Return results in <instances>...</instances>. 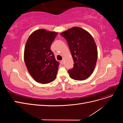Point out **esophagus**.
<instances>
[{
	"label": "esophagus",
	"mask_w": 123,
	"mask_h": 123,
	"mask_svg": "<svg viewBox=\"0 0 123 123\" xmlns=\"http://www.w3.org/2000/svg\"><path fill=\"white\" fill-rule=\"evenodd\" d=\"M61 62L62 63V64H64V59H62V60L61 61Z\"/></svg>",
	"instance_id": "esophagus-1"
}]
</instances>
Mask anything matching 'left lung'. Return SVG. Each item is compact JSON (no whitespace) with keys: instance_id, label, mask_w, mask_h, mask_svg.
Returning a JSON list of instances; mask_svg holds the SVG:
<instances>
[{"instance_id":"1","label":"left lung","mask_w":123,"mask_h":123,"mask_svg":"<svg viewBox=\"0 0 123 123\" xmlns=\"http://www.w3.org/2000/svg\"><path fill=\"white\" fill-rule=\"evenodd\" d=\"M66 39L74 62L68 70L71 79L84 80L94 70L98 59V49L92 35L84 29L74 27L61 33Z\"/></svg>"}]
</instances>
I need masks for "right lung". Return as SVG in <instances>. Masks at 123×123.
<instances>
[{
    "label": "right lung",
    "mask_w": 123,
    "mask_h": 123,
    "mask_svg": "<svg viewBox=\"0 0 123 123\" xmlns=\"http://www.w3.org/2000/svg\"><path fill=\"white\" fill-rule=\"evenodd\" d=\"M57 32L37 30L29 36L24 50V61L29 73L36 81L50 83L56 78L59 62L51 50Z\"/></svg>",
    "instance_id": "1"
}]
</instances>
